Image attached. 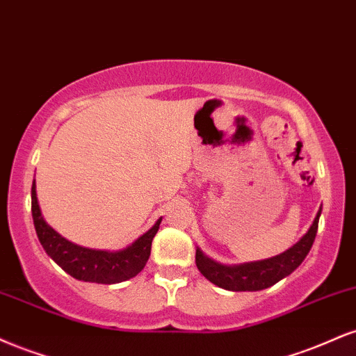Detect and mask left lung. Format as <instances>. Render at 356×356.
Instances as JSON below:
<instances>
[{"mask_svg":"<svg viewBox=\"0 0 356 356\" xmlns=\"http://www.w3.org/2000/svg\"><path fill=\"white\" fill-rule=\"evenodd\" d=\"M320 213H322V207L316 212L314 224L310 225L308 232L293 247L285 250L284 254L275 255L267 260H259V262L222 265L205 257L202 250L197 248V268L212 284L220 286V289L232 290V292H257V290L268 289V286L280 282L282 278L290 275L305 260L312 245H314L316 230H318Z\"/></svg>","mask_w":356,"mask_h":356,"instance_id":"8db88e82","label":"left lung"}]
</instances>
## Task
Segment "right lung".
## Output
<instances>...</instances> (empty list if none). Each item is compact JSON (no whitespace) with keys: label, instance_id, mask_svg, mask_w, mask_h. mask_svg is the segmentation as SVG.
Returning <instances> with one entry per match:
<instances>
[{"label":"right lung","instance_id":"right-lung-1","mask_svg":"<svg viewBox=\"0 0 356 356\" xmlns=\"http://www.w3.org/2000/svg\"><path fill=\"white\" fill-rule=\"evenodd\" d=\"M31 212L34 229H36L38 238H40L46 254L71 277L83 282H94V284L104 285L129 280L143 270L147 264L149 255H151L152 238L159 230L162 220H157L151 230L140 235L129 247L119 252H108L76 245V243L61 237L54 229H51L42 219L34 182L31 187Z\"/></svg>","mask_w":356,"mask_h":356}]
</instances>
